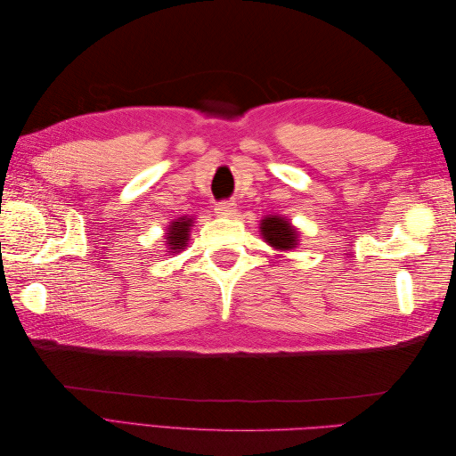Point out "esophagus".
<instances>
[{"label":"esophagus","mask_w":456,"mask_h":456,"mask_svg":"<svg viewBox=\"0 0 456 456\" xmlns=\"http://www.w3.org/2000/svg\"><path fill=\"white\" fill-rule=\"evenodd\" d=\"M215 211H216L218 215L228 216V215H233V211H236V205H233L232 201H218V203L215 205Z\"/></svg>","instance_id":"1"}]
</instances>
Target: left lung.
<instances>
[{
    "mask_svg": "<svg viewBox=\"0 0 456 456\" xmlns=\"http://www.w3.org/2000/svg\"><path fill=\"white\" fill-rule=\"evenodd\" d=\"M260 233L265 241L280 251H291L298 245V230L291 220L278 215H268L260 220Z\"/></svg>",
    "mask_w": 456,
    "mask_h": 456,
    "instance_id": "1",
    "label": "left lung"
}]
</instances>
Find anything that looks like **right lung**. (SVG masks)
<instances>
[{"mask_svg":"<svg viewBox=\"0 0 456 456\" xmlns=\"http://www.w3.org/2000/svg\"><path fill=\"white\" fill-rule=\"evenodd\" d=\"M190 226H191V218L188 216H181L173 220V223H169V228H167V236H165V240H167V253H178L183 251L186 247V241L190 238Z\"/></svg>","mask_w":456,"mask_h":456,"instance_id":"obj_1","label":"right lung"}]
</instances>
